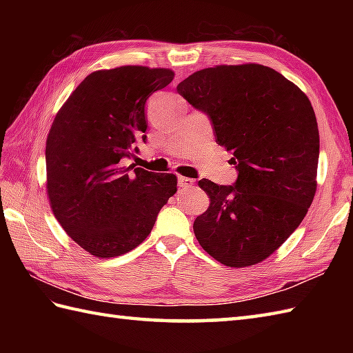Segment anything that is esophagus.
Returning <instances> with one entry per match:
<instances>
[{
    "label": "esophagus",
    "instance_id": "1",
    "mask_svg": "<svg viewBox=\"0 0 353 353\" xmlns=\"http://www.w3.org/2000/svg\"><path fill=\"white\" fill-rule=\"evenodd\" d=\"M194 185H196V182H194L192 179H190V177H183V176H179V186H181V188H183V190H186V188H192Z\"/></svg>",
    "mask_w": 353,
    "mask_h": 353
}]
</instances>
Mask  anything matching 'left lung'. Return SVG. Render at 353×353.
<instances>
[{
    "label": "left lung",
    "mask_w": 353,
    "mask_h": 353,
    "mask_svg": "<svg viewBox=\"0 0 353 353\" xmlns=\"http://www.w3.org/2000/svg\"><path fill=\"white\" fill-rule=\"evenodd\" d=\"M177 92L211 119L238 172L234 185L199 182L211 205L194 221L197 241L228 267L258 264L299 228L317 190L320 138L311 101L256 63L197 71Z\"/></svg>",
    "instance_id": "8db88e82"
}]
</instances>
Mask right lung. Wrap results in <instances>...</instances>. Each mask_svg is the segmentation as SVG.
<instances>
[{"label": "right lung", "instance_id": "obj_1", "mask_svg": "<svg viewBox=\"0 0 353 353\" xmlns=\"http://www.w3.org/2000/svg\"><path fill=\"white\" fill-rule=\"evenodd\" d=\"M174 72L147 66L95 71L59 110L45 148L57 221L81 249L114 258L138 247L177 191L174 174L125 167L147 139L145 101Z\"/></svg>", "mask_w": 353, "mask_h": 353}]
</instances>
